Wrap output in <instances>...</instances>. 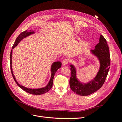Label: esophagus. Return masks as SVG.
<instances>
[{
    "label": "esophagus",
    "instance_id": "1",
    "mask_svg": "<svg viewBox=\"0 0 122 122\" xmlns=\"http://www.w3.org/2000/svg\"><path fill=\"white\" fill-rule=\"evenodd\" d=\"M69 63V60H67V59H65V60L62 61V65L63 66H66Z\"/></svg>",
    "mask_w": 122,
    "mask_h": 122
}]
</instances>
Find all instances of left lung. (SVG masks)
Listing matches in <instances>:
<instances>
[{"instance_id": "1", "label": "left lung", "mask_w": 122, "mask_h": 122, "mask_svg": "<svg viewBox=\"0 0 122 122\" xmlns=\"http://www.w3.org/2000/svg\"><path fill=\"white\" fill-rule=\"evenodd\" d=\"M92 53L96 56L100 64L99 70L93 80L86 83H81L76 76V70L73 65L71 67V76L70 79L71 89L77 95L88 96L96 92L104 84L107 76L110 65V58L109 47L106 40L102 35H100L99 43L95 47L94 50H91Z\"/></svg>"}]
</instances>
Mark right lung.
I'll return each instance as SVG.
<instances>
[{"mask_svg":"<svg viewBox=\"0 0 122 122\" xmlns=\"http://www.w3.org/2000/svg\"><path fill=\"white\" fill-rule=\"evenodd\" d=\"M35 32L34 31H32V30H30L29 31H28L27 30H25L22 32H21V34L18 36V37L17 38L15 42L14 45L12 47V50L10 51V70H11V72H12V75L13 77V78L14 80L15 81L16 83L21 88H22L23 90L25 91L27 93L32 94V95H42L44 94L47 92H48L51 88L52 87V85H53V78H54V76L55 73L56 72L57 70L60 69L61 66V61H56L54 62L52 64V66H51V78L50 79L49 82L48 83V84L45 87H44L43 88H36V89H32V88H29L24 87L22 86H21L20 84H19L17 80H16L15 77V76L13 74V70H12V52H13V49L15 47H16L17 45L19 44L21 41L23 39L26 38L27 36H30L31 34H34Z\"/></svg>","mask_w":122,"mask_h":122,"instance_id":"1","label":"right lung"}]
</instances>
